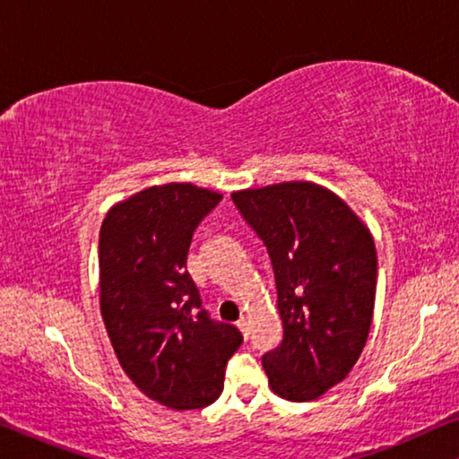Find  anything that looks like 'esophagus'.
<instances>
[{"label": "esophagus", "mask_w": 459, "mask_h": 459, "mask_svg": "<svg viewBox=\"0 0 459 459\" xmlns=\"http://www.w3.org/2000/svg\"><path fill=\"white\" fill-rule=\"evenodd\" d=\"M237 327H238V330H241L243 338L247 340V338H249V324H247V319H238V321H237Z\"/></svg>", "instance_id": "obj_1"}]
</instances>
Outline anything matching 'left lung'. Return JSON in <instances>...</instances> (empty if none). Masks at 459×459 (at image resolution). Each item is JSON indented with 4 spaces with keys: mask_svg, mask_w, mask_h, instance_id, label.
Listing matches in <instances>:
<instances>
[{
    "mask_svg": "<svg viewBox=\"0 0 459 459\" xmlns=\"http://www.w3.org/2000/svg\"><path fill=\"white\" fill-rule=\"evenodd\" d=\"M268 249L282 342L264 354L280 398L311 402L352 371L367 344L377 251L360 218L330 189L289 181L230 195Z\"/></svg>",
    "mask_w": 459,
    "mask_h": 459,
    "instance_id": "left-lung-1",
    "label": "left lung"
}]
</instances>
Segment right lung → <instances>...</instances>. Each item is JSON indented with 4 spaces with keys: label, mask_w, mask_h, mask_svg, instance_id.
I'll use <instances>...</instances> for the list:
<instances>
[{
    "label": "right lung",
    "mask_w": 459,
    "mask_h": 459,
    "mask_svg": "<svg viewBox=\"0 0 459 459\" xmlns=\"http://www.w3.org/2000/svg\"><path fill=\"white\" fill-rule=\"evenodd\" d=\"M222 200L191 183L140 191L107 212L100 313L123 371L150 400L195 410L218 400L243 336L210 319L187 272L197 224Z\"/></svg>",
    "instance_id": "add662e5"
}]
</instances>
